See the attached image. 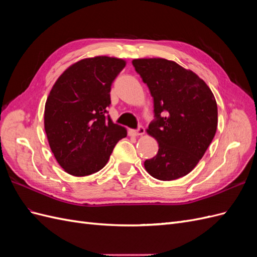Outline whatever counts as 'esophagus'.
Returning a JSON list of instances; mask_svg holds the SVG:
<instances>
[{
	"mask_svg": "<svg viewBox=\"0 0 257 257\" xmlns=\"http://www.w3.org/2000/svg\"><path fill=\"white\" fill-rule=\"evenodd\" d=\"M133 134H134L135 136H143V135L145 134V127L139 126L137 130L133 131Z\"/></svg>",
	"mask_w": 257,
	"mask_h": 257,
	"instance_id": "obj_1",
	"label": "esophagus"
}]
</instances>
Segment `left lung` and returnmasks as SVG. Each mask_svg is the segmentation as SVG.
<instances>
[{"mask_svg": "<svg viewBox=\"0 0 257 257\" xmlns=\"http://www.w3.org/2000/svg\"><path fill=\"white\" fill-rule=\"evenodd\" d=\"M136 72L149 88L155 120L147 133L159 151L145 161L153 178L170 181L191 173L211 144L217 126V106L207 83L192 72L162 58L134 59Z\"/></svg>", "mask_w": 257, "mask_h": 257, "instance_id": "obj_1", "label": "left lung"}]
</instances>
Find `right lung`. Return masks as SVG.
Instances as JSON below:
<instances>
[{"mask_svg":"<svg viewBox=\"0 0 257 257\" xmlns=\"http://www.w3.org/2000/svg\"><path fill=\"white\" fill-rule=\"evenodd\" d=\"M123 59L97 56L66 68L54 82L45 104L44 126L59 165L69 175L97 173L125 127L106 115L111 83L125 66Z\"/></svg>","mask_w":257,"mask_h":257,"instance_id":"right-lung-1","label":"right lung"}]
</instances>
